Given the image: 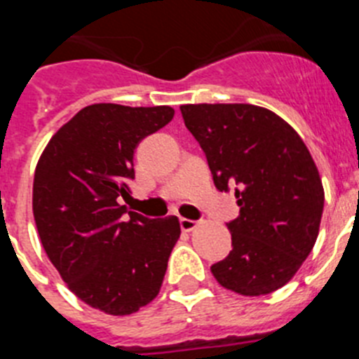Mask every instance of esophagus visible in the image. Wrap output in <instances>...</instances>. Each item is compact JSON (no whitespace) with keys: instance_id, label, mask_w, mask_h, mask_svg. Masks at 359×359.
<instances>
[{"instance_id":"1","label":"esophagus","mask_w":359,"mask_h":359,"mask_svg":"<svg viewBox=\"0 0 359 359\" xmlns=\"http://www.w3.org/2000/svg\"><path fill=\"white\" fill-rule=\"evenodd\" d=\"M180 226H182L183 231H190L198 226V221H192V219H180Z\"/></svg>"}]
</instances>
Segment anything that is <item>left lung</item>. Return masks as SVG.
<instances>
[{
  "label": "left lung",
  "mask_w": 359,
  "mask_h": 359,
  "mask_svg": "<svg viewBox=\"0 0 359 359\" xmlns=\"http://www.w3.org/2000/svg\"><path fill=\"white\" fill-rule=\"evenodd\" d=\"M185 126L201 145L215 189L236 192L226 224L231 252L212 264L223 287L244 297L277 291L293 278L318 237L323 187L298 133L252 104H187Z\"/></svg>",
  "instance_id": "left-lung-1"
}]
</instances>
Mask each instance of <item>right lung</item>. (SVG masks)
I'll return each instance as SVG.
<instances>
[{
  "instance_id": "right-lung-1",
  "label": "right lung",
  "mask_w": 359,
  "mask_h": 359,
  "mask_svg": "<svg viewBox=\"0 0 359 359\" xmlns=\"http://www.w3.org/2000/svg\"><path fill=\"white\" fill-rule=\"evenodd\" d=\"M169 106L93 104L65 123L39 158L34 219L43 248L69 291L107 315L123 316L160 293L180 239L176 215L128 212L136 145L172 120Z\"/></svg>"
}]
</instances>
